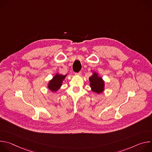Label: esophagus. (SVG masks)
I'll list each match as a JSON object with an SVG mask.
<instances>
[{"mask_svg": "<svg viewBox=\"0 0 152 152\" xmlns=\"http://www.w3.org/2000/svg\"><path fill=\"white\" fill-rule=\"evenodd\" d=\"M76 75H78V76H80L82 75V73L81 72H78V73H75Z\"/></svg>", "mask_w": 152, "mask_h": 152, "instance_id": "obj_1", "label": "esophagus"}]
</instances>
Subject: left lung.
Masks as SVG:
<instances>
[{"label":"left lung","mask_w":152,"mask_h":152,"mask_svg":"<svg viewBox=\"0 0 152 152\" xmlns=\"http://www.w3.org/2000/svg\"><path fill=\"white\" fill-rule=\"evenodd\" d=\"M93 75L89 77L90 86L91 90L99 94L103 93L104 90L105 82L103 80L102 77L99 76V74L96 72H93Z\"/></svg>","instance_id":"obj_1"}]
</instances>
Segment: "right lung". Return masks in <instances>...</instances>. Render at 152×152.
Listing matches in <instances>:
<instances>
[{"mask_svg":"<svg viewBox=\"0 0 152 152\" xmlns=\"http://www.w3.org/2000/svg\"><path fill=\"white\" fill-rule=\"evenodd\" d=\"M67 76V74L63 75L58 73H56L53 78L50 80L48 83V88L52 92H56L59 88H61L62 85V82Z\"/></svg>","mask_w":152,"mask_h":152,"instance_id":"1","label":"right lung"}]
</instances>
